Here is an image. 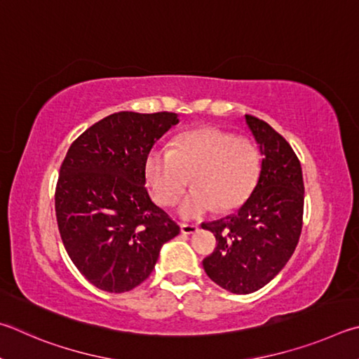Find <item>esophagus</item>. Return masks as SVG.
<instances>
[{"label": "esophagus", "instance_id": "esophagus-1", "mask_svg": "<svg viewBox=\"0 0 359 359\" xmlns=\"http://www.w3.org/2000/svg\"><path fill=\"white\" fill-rule=\"evenodd\" d=\"M181 231H183L184 235H192L196 233V231H198V227L194 224H181Z\"/></svg>", "mask_w": 359, "mask_h": 359}]
</instances>
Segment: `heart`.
Listing matches in <instances>:
<instances>
[{"label":"heart","mask_w":359,"mask_h":359,"mask_svg":"<svg viewBox=\"0 0 359 359\" xmlns=\"http://www.w3.org/2000/svg\"><path fill=\"white\" fill-rule=\"evenodd\" d=\"M262 159L248 137L221 129H196L181 135L175 148L156 144L144 161L149 189L157 203H178L189 180L196 186L181 205L183 217L240 208L260 178Z\"/></svg>","instance_id":"obj_1"}]
</instances>
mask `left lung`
Instances as JSON below:
<instances>
[{
	"label": "left lung",
	"instance_id": "left-lung-1",
	"mask_svg": "<svg viewBox=\"0 0 359 359\" xmlns=\"http://www.w3.org/2000/svg\"><path fill=\"white\" fill-rule=\"evenodd\" d=\"M244 118L260 148L259 183L235 215L202 224L217 241L203 260L205 273L236 294L260 290L287 265L299 241L304 210L303 170L294 151L268 123Z\"/></svg>",
	"mask_w": 359,
	"mask_h": 359
}]
</instances>
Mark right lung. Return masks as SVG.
<instances>
[{
	"mask_svg": "<svg viewBox=\"0 0 359 359\" xmlns=\"http://www.w3.org/2000/svg\"><path fill=\"white\" fill-rule=\"evenodd\" d=\"M178 115L118 111L88 128L60 168L55 191L62 244L94 287L129 292L148 278L180 227L144 187L149 149Z\"/></svg>",
	"mask_w": 359,
	"mask_h": 359,
	"instance_id": "add662e5",
	"label": "right lung"
}]
</instances>
